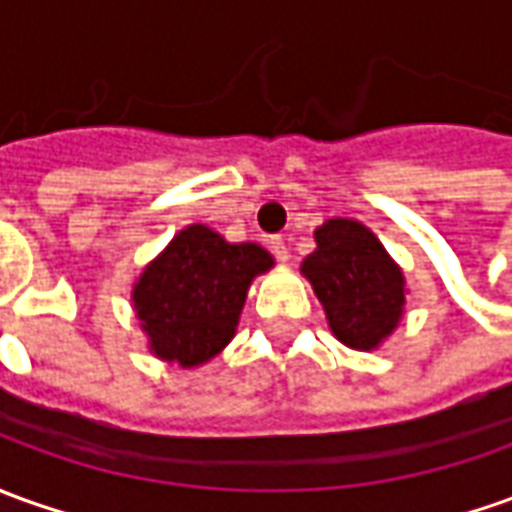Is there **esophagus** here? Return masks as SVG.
Masks as SVG:
<instances>
[{"label":"esophagus","mask_w":512,"mask_h":512,"mask_svg":"<svg viewBox=\"0 0 512 512\" xmlns=\"http://www.w3.org/2000/svg\"><path fill=\"white\" fill-rule=\"evenodd\" d=\"M270 250L276 253L278 262H287V259H290V248H287V239H284V236H273V239H270Z\"/></svg>","instance_id":"1"}]
</instances>
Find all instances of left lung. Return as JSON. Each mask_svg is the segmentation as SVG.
I'll list each match as a JSON object with an SVG mask.
<instances>
[{"instance_id": "1", "label": "left lung", "mask_w": 512, "mask_h": 512, "mask_svg": "<svg viewBox=\"0 0 512 512\" xmlns=\"http://www.w3.org/2000/svg\"><path fill=\"white\" fill-rule=\"evenodd\" d=\"M317 248L301 264L334 337L357 351H373L404 315V273L376 234L357 220L323 222Z\"/></svg>"}]
</instances>
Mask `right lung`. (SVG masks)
<instances>
[{
	"mask_svg": "<svg viewBox=\"0 0 512 512\" xmlns=\"http://www.w3.org/2000/svg\"><path fill=\"white\" fill-rule=\"evenodd\" d=\"M273 267L256 242H225L209 225H189L144 267L133 309L150 351L164 362L197 368L236 334L250 281Z\"/></svg>",
	"mask_w": 512,
	"mask_h": 512,
	"instance_id": "add662e5",
	"label": "right lung"
}]
</instances>
